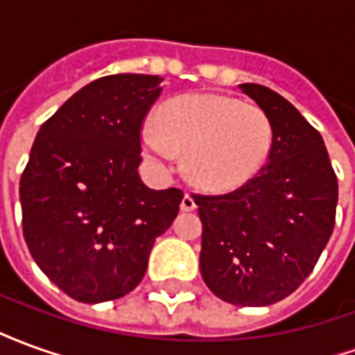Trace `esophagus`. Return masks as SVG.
<instances>
[{
  "label": "esophagus",
  "mask_w": 355,
  "mask_h": 355,
  "mask_svg": "<svg viewBox=\"0 0 355 355\" xmlns=\"http://www.w3.org/2000/svg\"><path fill=\"white\" fill-rule=\"evenodd\" d=\"M180 209H182V211H193V209H196V201H193V198L190 193H184V198L180 201Z\"/></svg>",
  "instance_id": "esophagus-1"
}]
</instances>
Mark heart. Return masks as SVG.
<instances>
[{"label":"heart","instance_id":"b5f03b06","mask_svg":"<svg viewBox=\"0 0 355 355\" xmlns=\"http://www.w3.org/2000/svg\"><path fill=\"white\" fill-rule=\"evenodd\" d=\"M275 129L266 112L236 96L218 93L180 94L159 112L157 123L142 131L146 154L159 165L184 154L193 184L226 193L253 180L270 159Z\"/></svg>","mask_w":355,"mask_h":355}]
</instances>
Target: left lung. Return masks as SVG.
Listing matches in <instances>:
<instances>
[{"label": "left lung", "instance_id": "obj_1", "mask_svg": "<svg viewBox=\"0 0 355 355\" xmlns=\"http://www.w3.org/2000/svg\"><path fill=\"white\" fill-rule=\"evenodd\" d=\"M275 129L264 169L224 196H200V268L216 297L236 306H268L297 291L335 228L338 182L321 135L289 101L241 83Z\"/></svg>", "mask_w": 355, "mask_h": 355}]
</instances>
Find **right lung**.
<instances>
[{
	"mask_svg": "<svg viewBox=\"0 0 355 355\" xmlns=\"http://www.w3.org/2000/svg\"><path fill=\"white\" fill-rule=\"evenodd\" d=\"M162 78L114 73L91 81L42 125L20 177L22 232L51 282L85 304L131 293L182 190L139 177L140 131Z\"/></svg>",
	"mask_w": 355,
	"mask_h": 355,
	"instance_id": "right-lung-1",
	"label": "right lung"
}]
</instances>
